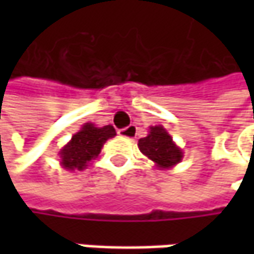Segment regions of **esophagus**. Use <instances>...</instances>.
Instances as JSON below:
<instances>
[{"label":"esophagus","mask_w":254,"mask_h":254,"mask_svg":"<svg viewBox=\"0 0 254 254\" xmlns=\"http://www.w3.org/2000/svg\"><path fill=\"white\" fill-rule=\"evenodd\" d=\"M135 134H137V127L135 126H128V127H126V128H122V130H119V135L120 137H124V138H128V140H132L134 137H135Z\"/></svg>","instance_id":"obj_1"}]
</instances>
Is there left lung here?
I'll return each instance as SVG.
<instances>
[{
	"label": "left lung",
	"instance_id": "8db88e82",
	"mask_svg": "<svg viewBox=\"0 0 254 254\" xmlns=\"http://www.w3.org/2000/svg\"><path fill=\"white\" fill-rule=\"evenodd\" d=\"M138 148L160 170L172 168L184 157L182 150L172 141V137L162 126L150 127V134L138 140Z\"/></svg>",
	"mask_w": 254,
	"mask_h": 254
}]
</instances>
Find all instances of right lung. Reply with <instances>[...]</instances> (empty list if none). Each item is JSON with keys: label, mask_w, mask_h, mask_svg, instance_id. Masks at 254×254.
Masks as SVG:
<instances>
[{"label": "right lung", "mask_w": 254, "mask_h": 254, "mask_svg": "<svg viewBox=\"0 0 254 254\" xmlns=\"http://www.w3.org/2000/svg\"><path fill=\"white\" fill-rule=\"evenodd\" d=\"M114 135L113 126L96 127L92 123H86L59 152L62 167L69 171L84 170L100 154L104 142Z\"/></svg>", "instance_id": "1"}]
</instances>
